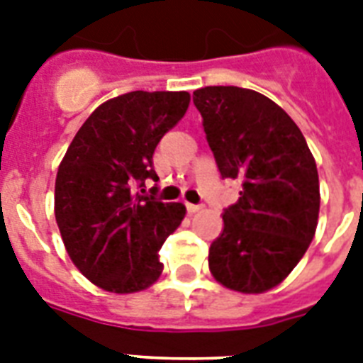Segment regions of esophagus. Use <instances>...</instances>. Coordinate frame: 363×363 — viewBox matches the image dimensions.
<instances>
[{
	"label": "esophagus",
	"mask_w": 363,
	"mask_h": 363,
	"mask_svg": "<svg viewBox=\"0 0 363 363\" xmlns=\"http://www.w3.org/2000/svg\"><path fill=\"white\" fill-rule=\"evenodd\" d=\"M203 209V205H196V203H186V211L190 213V215H194V213H198V211Z\"/></svg>",
	"instance_id": "1"
}]
</instances>
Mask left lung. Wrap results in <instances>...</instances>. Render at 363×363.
Returning <instances> with one entry per match:
<instances>
[{
    "label": "left lung",
    "mask_w": 363,
    "mask_h": 363,
    "mask_svg": "<svg viewBox=\"0 0 363 363\" xmlns=\"http://www.w3.org/2000/svg\"><path fill=\"white\" fill-rule=\"evenodd\" d=\"M222 179L241 182L209 248V269L230 290L262 294L284 281L315 238L320 186L303 133L264 94L239 86L194 92Z\"/></svg>",
    "instance_id": "8db88e82"
}]
</instances>
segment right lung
I'll list each match as a JSON object with an SVG mask.
<instances>
[{
	"label": "right lung",
	"mask_w": 363,
	"mask_h": 363,
	"mask_svg": "<svg viewBox=\"0 0 363 363\" xmlns=\"http://www.w3.org/2000/svg\"><path fill=\"white\" fill-rule=\"evenodd\" d=\"M188 92H128L99 105L77 131L58 167L54 215L65 250L107 292L145 290L160 277L158 252L186 215L156 199L152 154L181 121Z\"/></svg>",
	"instance_id": "1"
}]
</instances>
